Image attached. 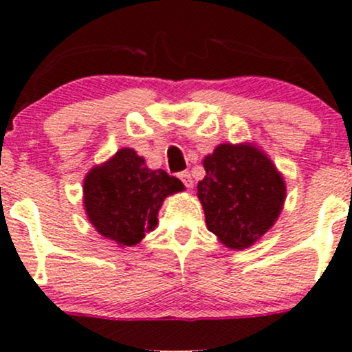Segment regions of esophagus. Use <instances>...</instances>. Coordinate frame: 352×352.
Returning a JSON list of instances; mask_svg holds the SVG:
<instances>
[{
    "label": "esophagus",
    "mask_w": 352,
    "mask_h": 352,
    "mask_svg": "<svg viewBox=\"0 0 352 352\" xmlns=\"http://www.w3.org/2000/svg\"><path fill=\"white\" fill-rule=\"evenodd\" d=\"M179 179L184 182V185L187 188H192L193 187V180H192V175H190V172H187V170L180 172L179 173Z\"/></svg>",
    "instance_id": "esophagus-1"
}]
</instances>
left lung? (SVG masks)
<instances>
[{
	"label": "left lung",
	"instance_id": "obj_1",
	"mask_svg": "<svg viewBox=\"0 0 352 352\" xmlns=\"http://www.w3.org/2000/svg\"><path fill=\"white\" fill-rule=\"evenodd\" d=\"M197 195L207 228L230 250H243L273 227L286 199L281 173L252 144H220L204 159Z\"/></svg>",
	"mask_w": 352,
	"mask_h": 352
}]
</instances>
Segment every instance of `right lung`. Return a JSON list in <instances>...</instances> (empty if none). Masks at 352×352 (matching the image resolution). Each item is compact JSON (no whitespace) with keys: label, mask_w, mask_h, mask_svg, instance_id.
Segmentation results:
<instances>
[{"label":"right lung","mask_w":352,"mask_h":352,"mask_svg":"<svg viewBox=\"0 0 352 352\" xmlns=\"http://www.w3.org/2000/svg\"><path fill=\"white\" fill-rule=\"evenodd\" d=\"M182 190L177 177L160 168L151 170L134 148L125 147L89 170L84 208L99 235L119 246H134L157 227L164 200Z\"/></svg>","instance_id":"1"}]
</instances>
